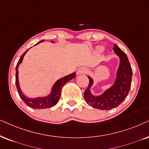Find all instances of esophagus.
<instances>
[{
    "mask_svg": "<svg viewBox=\"0 0 149 149\" xmlns=\"http://www.w3.org/2000/svg\"><path fill=\"white\" fill-rule=\"evenodd\" d=\"M88 71V69L87 68H86V67H80L78 69V71H77V74H83V73H87Z\"/></svg>",
    "mask_w": 149,
    "mask_h": 149,
    "instance_id": "34e87169",
    "label": "esophagus"
}]
</instances>
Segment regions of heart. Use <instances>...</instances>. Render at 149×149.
I'll return each mask as SVG.
<instances>
[{
    "label": "heart",
    "mask_w": 149,
    "mask_h": 149,
    "mask_svg": "<svg viewBox=\"0 0 149 149\" xmlns=\"http://www.w3.org/2000/svg\"><path fill=\"white\" fill-rule=\"evenodd\" d=\"M97 50L99 51V52H102L103 50H104V47H102V46H99V47H97Z\"/></svg>",
    "instance_id": "heart-1"
}]
</instances>
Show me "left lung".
<instances>
[{"mask_svg":"<svg viewBox=\"0 0 149 149\" xmlns=\"http://www.w3.org/2000/svg\"><path fill=\"white\" fill-rule=\"evenodd\" d=\"M113 51L120 58L119 67L113 84L101 95H93L91 92L93 80L88 76L89 83L84 91V97L86 102L93 108L100 110H110L116 108L125 100L129 92L133 71L129 59L118 45H114Z\"/></svg>","mask_w":149,"mask_h":149,"instance_id":"obj_1","label":"left lung"}]
</instances>
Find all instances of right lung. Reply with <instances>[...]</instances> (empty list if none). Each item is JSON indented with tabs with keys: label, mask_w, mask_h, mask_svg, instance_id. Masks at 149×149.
<instances>
[{
	"label": "right lung",
	"mask_w": 149,
	"mask_h": 149,
	"mask_svg": "<svg viewBox=\"0 0 149 149\" xmlns=\"http://www.w3.org/2000/svg\"><path fill=\"white\" fill-rule=\"evenodd\" d=\"M43 41H45V40L40 41V42H38L35 45L39 44V43L42 42ZM52 42H54L52 41ZM29 49H28L21 56V57L20 58V60L18 61L16 67V85L17 90H18V94H19L20 97H21V99L23 100L24 102L25 103L28 107H31V108L36 109L51 108V107L55 106V105L58 103V102L60 99V96H61V88H63L64 84L67 83V82H69V80L74 78L75 77H76V73L74 72L73 73H71V74L68 75V76H66L56 81L55 84L53 86L51 93L49 94L48 95H47V96L34 97V98H29V97L25 96V95H24V93H22L21 89H20L19 82H18V67H19L20 64L22 62V60H23L24 55H25V54L28 52V50H29Z\"/></svg>",
	"instance_id": "add662e5"
}]
</instances>
